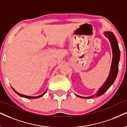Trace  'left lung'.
Masks as SVG:
<instances>
[{"mask_svg": "<svg viewBox=\"0 0 127 127\" xmlns=\"http://www.w3.org/2000/svg\"><path fill=\"white\" fill-rule=\"evenodd\" d=\"M104 34L105 36L108 38L110 41L112 51V60L109 74L108 75L107 79L105 81V83H103V85L99 88L96 94L88 97L80 96L77 95L75 94L76 96L80 97V98H92V97H94L95 96H99L102 95L104 93L107 91L108 89L114 83V81L115 80L116 77L117 76L118 72V64L120 59V48H119L118 44L115 36L114 35V34L112 32H105Z\"/></svg>", "mask_w": 127, "mask_h": 127, "instance_id": "left-lung-1", "label": "left lung"}]
</instances>
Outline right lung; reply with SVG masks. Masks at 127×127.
Masks as SVG:
<instances>
[{
  "instance_id": "obj_1",
  "label": "right lung",
  "mask_w": 127,
  "mask_h": 127,
  "mask_svg": "<svg viewBox=\"0 0 127 127\" xmlns=\"http://www.w3.org/2000/svg\"><path fill=\"white\" fill-rule=\"evenodd\" d=\"M12 88V89L13 90V91H14L16 94L18 95H19V96H20L25 97V98H27V99H36V98H39V97L42 96H43L45 94V92H46V91H47V90H46V91L44 92V93H43V94H42V95H41L38 96H27V95H25L19 94V93H18V92H16V91H15V90L13 88Z\"/></svg>"
}]
</instances>
